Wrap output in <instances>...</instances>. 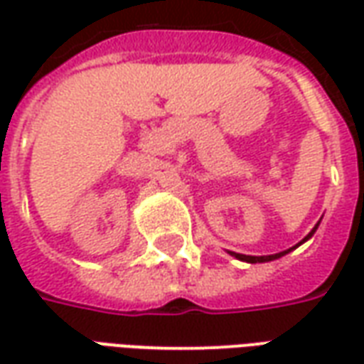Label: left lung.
<instances>
[{
    "label": "left lung",
    "instance_id": "1",
    "mask_svg": "<svg viewBox=\"0 0 364 364\" xmlns=\"http://www.w3.org/2000/svg\"><path fill=\"white\" fill-rule=\"evenodd\" d=\"M316 228H318V226H316ZM316 228H314L312 232H310V234H308V236H306L304 240H302V242H306L308 237H312V234H314V232H316ZM302 242H300V244H302ZM284 253H289V252L274 253V255H261V257H255V255H242V253H232V255H236L237 259L247 261V263H265V261H273V259H277V257H282Z\"/></svg>",
    "mask_w": 364,
    "mask_h": 364
}]
</instances>
